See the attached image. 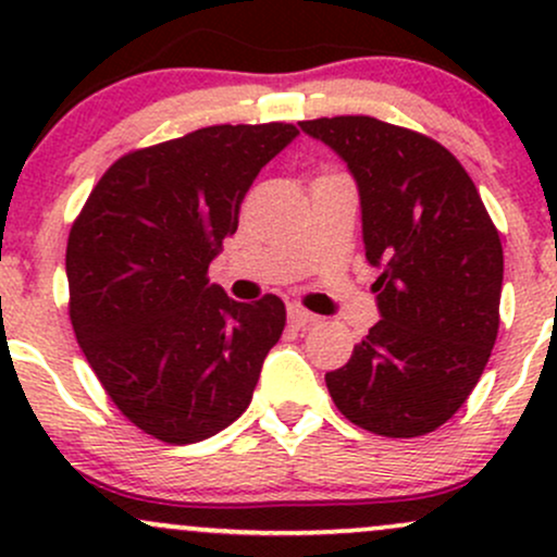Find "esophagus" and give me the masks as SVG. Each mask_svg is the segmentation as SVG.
<instances>
[{
    "mask_svg": "<svg viewBox=\"0 0 557 557\" xmlns=\"http://www.w3.org/2000/svg\"><path fill=\"white\" fill-rule=\"evenodd\" d=\"M287 319H290L293 324H298V327H309V324L319 322L317 314H311V311H306L304 306H298V304L287 306Z\"/></svg>",
    "mask_w": 557,
    "mask_h": 557,
    "instance_id": "esophagus-1",
    "label": "esophagus"
}]
</instances>
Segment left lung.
<instances>
[{
    "mask_svg": "<svg viewBox=\"0 0 557 557\" xmlns=\"http://www.w3.org/2000/svg\"><path fill=\"white\" fill-rule=\"evenodd\" d=\"M300 131L359 185L380 322L324 374L337 411L382 437L443 426L476 387L500 327L503 246L474 181L437 140L367 114Z\"/></svg>",
    "mask_w": 557,
    "mask_h": 557,
    "instance_id": "8db88e82",
    "label": "left lung"
}]
</instances>
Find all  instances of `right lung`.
I'll return each instance as SVG.
<instances>
[{
    "mask_svg": "<svg viewBox=\"0 0 557 557\" xmlns=\"http://www.w3.org/2000/svg\"><path fill=\"white\" fill-rule=\"evenodd\" d=\"M296 136L290 123L212 125L131 151L70 227L81 350L123 417L162 443L233 424L283 335V300L238 304L207 272L259 170Z\"/></svg>",
    "mask_w": 557,
    "mask_h": 557,
    "instance_id": "add662e5",
    "label": "right lung"
}]
</instances>
